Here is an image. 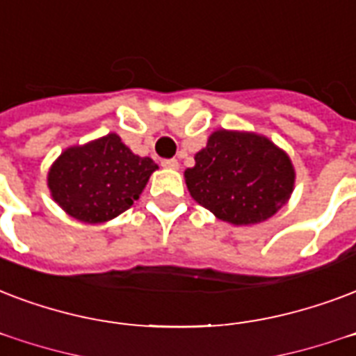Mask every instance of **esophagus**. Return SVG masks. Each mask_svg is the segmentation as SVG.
I'll use <instances>...</instances> for the list:
<instances>
[{"label": "esophagus", "mask_w": 356, "mask_h": 356, "mask_svg": "<svg viewBox=\"0 0 356 356\" xmlns=\"http://www.w3.org/2000/svg\"><path fill=\"white\" fill-rule=\"evenodd\" d=\"M164 168H170V170H179V162L175 159H166L160 162Z\"/></svg>", "instance_id": "1"}]
</instances>
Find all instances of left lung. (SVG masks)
Returning a JSON list of instances; mask_svg holds the SVG:
<instances>
[{"mask_svg":"<svg viewBox=\"0 0 356 356\" xmlns=\"http://www.w3.org/2000/svg\"><path fill=\"white\" fill-rule=\"evenodd\" d=\"M194 160L184 172L190 196L233 226L265 222L291 196V160L265 136L216 130Z\"/></svg>","mask_w":356,"mask_h":356,"instance_id":"8db88e82","label":"left lung"}]
</instances>
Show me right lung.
Returning a JSON list of instances; mask_svg holds the SVG:
<instances>
[{"instance_id": "1", "label": "right lung", "mask_w": 356, "mask_h": 356, "mask_svg": "<svg viewBox=\"0 0 356 356\" xmlns=\"http://www.w3.org/2000/svg\"><path fill=\"white\" fill-rule=\"evenodd\" d=\"M154 170L153 160L132 153L112 132L65 149L48 172V188L69 216L102 224L130 209Z\"/></svg>"}]
</instances>
